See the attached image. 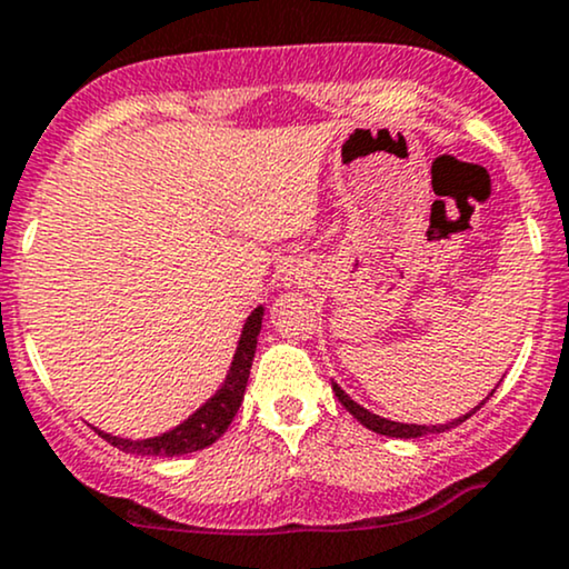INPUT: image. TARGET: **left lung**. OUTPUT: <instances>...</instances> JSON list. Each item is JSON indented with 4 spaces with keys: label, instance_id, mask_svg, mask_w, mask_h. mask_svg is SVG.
<instances>
[{
    "label": "left lung",
    "instance_id": "1",
    "mask_svg": "<svg viewBox=\"0 0 569 569\" xmlns=\"http://www.w3.org/2000/svg\"><path fill=\"white\" fill-rule=\"evenodd\" d=\"M331 387H333V395L339 397V402L341 406H345L347 410H350V413L355 416V419H358L362 427L366 429H371V432H376V435H385V437H400V440H416V437H423V435H440V432H448V429H453V427H458V423H463L469 419V416H475L477 410H480L485 402L490 400L492 397V392H496V389H492V392L485 397V400L480 402V406L477 408H471L469 413H463V416H458V419H453V421H448V423H437V427H427V423H400V421H389V419H381V416H376V413H371V410H366L362 406H358V402L352 400L350 395L345 392V389H341L337 381H331Z\"/></svg>",
    "mask_w": 569,
    "mask_h": 569
}]
</instances>
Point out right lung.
I'll return each mask as SVG.
<instances>
[{
    "label": "right lung",
    "mask_w": 569,
    "mask_h": 569,
    "mask_svg": "<svg viewBox=\"0 0 569 569\" xmlns=\"http://www.w3.org/2000/svg\"><path fill=\"white\" fill-rule=\"evenodd\" d=\"M262 318L264 307L259 305L257 310L246 318L241 339H238L236 355H232L230 371L224 376L222 387H219L201 408H196V413H190L182 423H177L174 429H169V432H163L159 437H146V440H129V437H116L92 427L94 432H98L106 442H111L113 448L137 456L169 458L209 448L211 442H217L219 437L228 432L230 421L236 419L238 408H241L246 385H249L251 362H254L257 339L259 331H262Z\"/></svg>",
    "instance_id": "add662e5"
}]
</instances>
